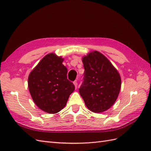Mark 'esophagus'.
Listing matches in <instances>:
<instances>
[{
    "mask_svg": "<svg viewBox=\"0 0 151 151\" xmlns=\"http://www.w3.org/2000/svg\"><path fill=\"white\" fill-rule=\"evenodd\" d=\"M73 84H74V85H75V88H76V89L77 88V86H78L77 82H76V81H74V82H73Z\"/></svg>",
    "mask_w": 151,
    "mask_h": 151,
    "instance_id": "obj_1",
    "label": "esophagus"
}]
</instances>
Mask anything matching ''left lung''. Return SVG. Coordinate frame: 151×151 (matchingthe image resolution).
<instances>
[{"mask_svg": "<svg viewBox=\"0 0 151 151\" xmlns=\"http://www.w3.org/2000/svg\"><path fill=\"white\" fill-rule=\"evenodd\" d=\"M84 73L79 93L89 110L101 113L115 103L121 80L117 70L103 54L93 51L82 58Z\"/></svg>", "mask_w": 151, "mask_h": 151, "instance_id": "obj_1", "label": "left lung"}]
</instances>
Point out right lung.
Wrapping results in <instances>:
<instances>
[{
    "mask_svg": "<svg viewBox=\"0 0 151 151\" xmlns=\"http://www.w3.org/2000/svg\"><path fill=\"white\" fill-rule=\"evenodd\" d=\"M63 58L54 53L43 57L28 76V85L34 103L49 114H56L65 106L75 86L67 77Z\"/></svg>",
    "mask_w": 151,
    "mask_h": 151,
    "instance_id": "1",
    "label": "right lung"
}]
</instances>
